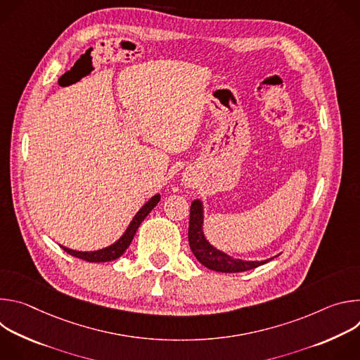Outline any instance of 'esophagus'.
Masks as SVG:
<instances>
[{
  "instance_id": "esophagus-1",
  "label": "esophagus",
  "mask_w": 360,
  "mask_h": 360,
  "mask_svg": "<svg viewBox=\"0 0 360 360\" xmlns=\"http://www.w3.org/2000/svg\"><path fill=\"white\" fill-rule=\"evenodd\" d=\"M185 185H186V186H191V182H189V181H185Z\"/></svg>"
}]
</instances>
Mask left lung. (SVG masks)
Returning <instances> with one entry per match:
<instances>
[{"label":"left lung","instance_id":"1","mask_svg":"<svg viewBox=\"0 0 360 360\" xmlns=\"http://www.w3.org/2000/svg\"><path fill=\"white\" fill-rule=\"evenodd\" d=\"M188 239L192 253L195 258L208 269L225 274H235V272H245L258 268L264 264H268L274 258L265 261H242L235 259L228 253L217 249L210 240L205 238L203 233V205L202 200L195 199L191 205V214H189V231Z\"/></svg>","mask_w":360,"mask_h":360}]
</instances>
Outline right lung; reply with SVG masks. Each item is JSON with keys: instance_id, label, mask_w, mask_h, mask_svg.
<instances>
[{"instance_id": "1", "label": "right lung", "mask_w": 360, "mask_h": 360, "mask_svg": "<svg viewBox=\"0 0 360 360\" xmlns=\"http://www.w3.org/2000/svg\"><path fill=\"white\" fill-rule=\"evenodd\" d=\"M161 199V195L157 193L153 195L143 207L136 212V215L132 218L129 226L127 228V231L124 232V235L112 245L107 246V248H102V249H98V250H91V252H81V250H74V249H70V248H65V246H61L67 253L75 256V258H79V259H84L86 262H110V261H114V259H118L120 256L127 250V248L129 246V243L132 242L139 225L142 224V221L146 218V215L157 207V203L160 202Z\"/></svg>"}]
</instances>
